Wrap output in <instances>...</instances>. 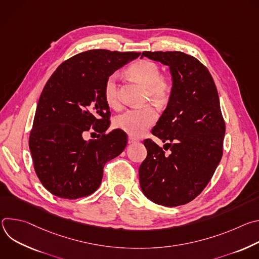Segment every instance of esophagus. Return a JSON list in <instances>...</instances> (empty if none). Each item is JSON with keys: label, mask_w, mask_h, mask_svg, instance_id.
<instances>
[{"label": "esophagus", "mask_w": 259, "mask_h": 259, "mask_svg": "<svg viewBox=\"0 0 259 259\" xmlns=\"http://www.w3.org/2000/svg\"><path fill=\"white\" fill-rule=\"evenodd\" d=\"M138 139L137 138H135V137H133V136H128V143H134V142H136Z\"/></svg>", "instance_id": "1"}]
</instances>
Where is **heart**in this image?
<instances>
[{
  "label": "heart",
  "instance_id": "heart-1",
  "mask_svg": "<svg viewBox=\"0 0 259 259\" xmlns=\"http://www.w3.org/2000/svg\"><path fill=\"white\" fill-rule=\"evenodd\" d=\"M130 75L146 87L151 100L158 106L165 105L172 93V81L161 75L159 65L151 60H138L128 68ZM117 75H110L103 86V98L109 107L120 104ZM158 119L155 107L147 105L140 108H130L115 119V126L130 136H141Z\"/></svg>",
  "mask_w": 259,
  "mask_h": 259
}]
</instances>
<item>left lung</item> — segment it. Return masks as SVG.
<instances>
[{
    "mask_svg": "<svg viewBox=\"0 0 259 259\" xmlns=\"http://www.w3.org/2000/svg\"><path fill=\"white\" fill-rule=\"evenodd\" d=\"M143 56L168 65L172 75L168 105L152 130L171 153L165 155L152 139L143 141L147 156L139 167L140 188L154 203L176 207L207 187L223 157L226 123L213 78L200 60L180 51Z\"/></svg>",
    "mask_w": 259,
    "mask_h": 259,
    "instance_id": "obj_1",
    "label": "left lung"
}]
</instances>
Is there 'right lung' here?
I'll return each mask as SVG.
<instances>
[{"instance_id": "1", "label": "right lung", "mask_w": 259, "mask_h": 259, "mask_svg": "<svg viewBox=\"0 0 259 259\" xmlns=\"http://www.w3.org/2000/svg\"><path fill=\"white\" fill-rule=\"evenodd\" d=\"M138 52L94 49L63 61L46 83L29 133L36 176L56 197L75 200L100 186L106 162L127 145V134L109 126V106L103 86L115 70L137 58ZM92 127L98 140L84 141Z\"/></svg>"}]
</instances>
